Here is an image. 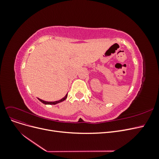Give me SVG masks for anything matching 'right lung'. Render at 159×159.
Here are the masks:
<instances>
[{
    "mask_svg": "<svg viewBox=\"0 0 159 159\" xmlns=\"http://www.w3.org/2000/svg\"><path fill=\"white\" fill-rule=\"evenodd\" d=\"M67 97H68V94H66V95L65 96V97H64V98L61 99L60 100L56 101V102H46V101L40 99H39V98H38V100L40 101V102H41L42 103H44V104H46V105H56V104L58 103H60V102H64V101L67 98Z\"/></svg>",
    "mask_w": 159,
    "mask_h": 159,
    "instance_id": "1",
    "label": "right lung"
}]
</instances>
